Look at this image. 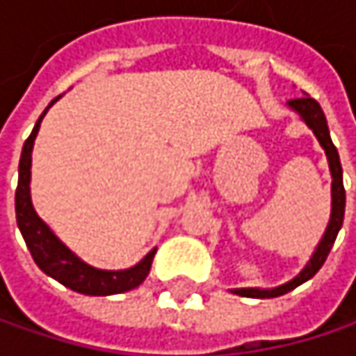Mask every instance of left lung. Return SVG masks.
Here are the masks:
<instances>
[{"instance_id": "1", "label": "left lung", "mask_w": 356, "mask_h": 356, "mask_svg": "<svg viewBox=\"0 0 356 356\" xmlns=\"http://www.w3.org/2000/svg\"><path fill=\"white\" fill-rule=\"evenodd\" d=\"M289 107L293 108L295 113L301 115V119L309 125V129H314L318 142L321 144V148L325 150L327 156V165H330V173H332V214H330V222L325 227V233L321 237V241L318 243V248L314 251L312 259L307 261V266L299 272V276H295L293 280H289L286 284H280L276 289H233L235 295L241 297H251V299H270V297H280L293 289H297L299 284L307 282L309 278H314L318 274L330 249L334 245L338 231L342 227L344 220V204H346V193H344V185H342V167H340V159H338V150L332 144L330 138V129L325 123V115L321 111L320 103L312 97H301V99H293L289 101Z\"/></svg>"}]
</instances>
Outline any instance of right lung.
Instances as JSON below:
<instances>
[{"label":"right lung","mask_w":356,"mask_h":356,"mask_svg":"<svg viewBox=\"0 0 356 356\" xmlns=\"http://www.w3.org/2000/svg\"><path fill=\"white\" fill-rule=\"evenodd\" d=\"M59 99V97H57ZM53 99L51 105L57 101ZM49 105V107H51ZM49 107L38 117L33 134L22 146V156L18 165V187H16V220L18 229L26 241V248L31 249V255L35 264L51 278L61 282L63 286L92 297H107L127 293L136 286H140L152 266V257L156 249H152L142 261H138L134 268L127 270H99L88 264H84L76 253L65 248L53 231L38 218L31 200V165H33V146L40 127V121Z\"/></svg>","instance_id":"obj_1"}]
</instances>
